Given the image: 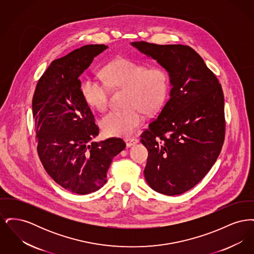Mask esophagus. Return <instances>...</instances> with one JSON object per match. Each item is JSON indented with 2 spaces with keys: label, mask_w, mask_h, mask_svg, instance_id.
<instances>
[{
  "label": "esophagus",
  "mask_w": 254,
  "mask_h": 254,
  "mask_svg": "<svg viewBox=\"0 0 254 254\" xmlns=\"http://www.w3.org/2000/svg\"><path fill=\"white\" fill-rule=\"evenodd\" d=\"M125 142H126V145L127 147H130V146H132V145H136L138 142H139V140L137 139V138H127V139H126L125 140Z\"/></svg>",
  "instance_id": "1"
}]
</instances>
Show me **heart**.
Masks as SVG:
<instances>
[{"instance_id":"b5f03b06","label":"heart","mask_w":254,"mask_h":254,"mask_svg":"<svg viewBox=\"0 0 254 254\" xmlns=\"http://www.w3.org/2000/svg\"><path fill=\"white\" fill-rule=\"evenodd\" d=\"M100 81L86 77L81 92L85 103L104 110L109 102V86L125 88L123 109H111L100 120L103 131L110 136L127 137L135 132L144 122V113L152 114L165 104L170 87L169 72L163 66L147 67L145 64L118 58L102 69Z\"/></svg>"}]
</instances>
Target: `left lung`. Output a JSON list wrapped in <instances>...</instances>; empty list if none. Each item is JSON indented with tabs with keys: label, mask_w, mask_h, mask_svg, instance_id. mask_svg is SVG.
<instances>
[{
	"label": "left lung",
	"mask_w": 254,
	"mask_h": 254,
	"mask_svg": "<svg viewBox=\"0 0 254 254\" xmlns=\"http://www.w3.org/2000/svg\"><path fill=\"white\" fill-rule=\"evenodd\" d=\"M168 70L171 90L157 118L141 134L148 151L144 174L159 193L192 189L216 162L225 140L224 93L216 76L189 46L133 42Z\"/></svg>",
	"instance_id": "1"
}]
</instances>
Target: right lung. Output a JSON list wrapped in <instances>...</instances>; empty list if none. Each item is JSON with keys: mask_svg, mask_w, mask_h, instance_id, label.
I'll use <instances>...</instances> for the list:
<instances>
[{"mask_svg": "<svg viewBox=\"0 0 254 254\" xmlns=\"http://www.w3.org/2000/svg\"><path fill=\"white\" fill-rule=\"evenodd\" d=\"M107 49L87 45L53 61L32 99L38 155L49 176L73 193L101 189L112 159L126 147L121 138L91 141L99 127L81 92L79 76Z\"/></svg>", "mask_w": 254, "mask_h": 254, "instance_id": "add662e5", "label": "right lung"}]
</instances>
